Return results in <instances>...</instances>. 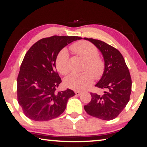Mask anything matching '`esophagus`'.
I'll use <instances>...</instances> for the list:
<instances>
[{"instance_id":"esophagus-1","label":"esophagus","mask_w":147,"mask_h":147,"mask_svg":"<svg viewBox=\"0 0 147 147\" xmlns=\"http://www.w3.org/2000/svg\"><path fill=\"white\" fill-rule=\"evenodd\" d=\"M75 94H76V96H80L81 94H82V92H80V91L76 90V91H75Z\"/></svg>"}]
</instances>
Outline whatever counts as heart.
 <instances>
[{
    "mask_svg": "<svg viewBox=\"0 0 147 147\" xmlns=\"http://www.w3.org/2000/svg\"><path fill=\"white\" fill-rule=\"evenodd\" d=\"M71 49L86 60L85 71L81 73H71L65 78L66 86L76 90H84L91 86L94 78L99 79L102 76L105 69L104 62L98 56V49L92 43L87 41H81L74 43ZM69 54L67 49H63L58 53L55 59L57 71L62 74H67L69 71Z\"/></svg>",
    "mask_w": 147,
    "mask_h": 147,
    "instance_id": "1",
    "label": "heart"
}]
</instances>
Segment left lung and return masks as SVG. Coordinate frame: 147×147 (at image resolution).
Instances as JSON below:
<instances>
[{"label": "left lung", "mask_w": 147, "mask_h": 147, "mask_svg": "<svg viewBox=\"0 0 147 147\" xmlns=\"http://www.w3.org/2000/svg\"><path fill=\"white\" fill-rule=\"evenodd\" d=\"M102 53L104 59V74L95 86L104 90L103 94L90 93L92 99L84 106L88 114L103 120L117 117L129 101L131 75L123 57L117 49L104 41L84 38Z\"/></svg>", "instance_id": "obj_1"}]
</instances>
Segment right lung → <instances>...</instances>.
I'll return each mask as SVG.
<instances>
[{
  "instance_id": "1",
  "label": "right lung",
  "mask_w": 147,
  "mask_h": 147,
  "mask_svg": "<svg viewBox=\"0 0 147 147\" xmlns=\"http://www.w3.org/2000/svg\"><path fill=\"white\" fill-rule=\"evenodd\" d=\"M78 36H53L34 43L25 55L17 78L18 102L29 119L49 121L63 113L68 100L75 94L68 88L57 91L61 79L55 59L63 47Z\"/></svg>"
}]
</instances>
